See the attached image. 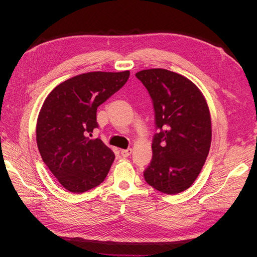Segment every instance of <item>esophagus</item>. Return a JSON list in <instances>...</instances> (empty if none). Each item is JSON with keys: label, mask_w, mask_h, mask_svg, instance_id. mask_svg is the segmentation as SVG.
<instances>
[{"label": "esophagus", "mask_w": 257, "mask_h": 257, "mask_svg": "<svg viewBox=\"0 0 257 257\" xmlns=\"http://www.w3.org/2000/svg\"><path fill=\"white\" fill-rule=\"evenodd\" d=\"M131 152H132V149H126V150H120V155L123 156V157H128L130 154H131Z\"/></svg>", "instance_id": "obj_1"}]
</instances>
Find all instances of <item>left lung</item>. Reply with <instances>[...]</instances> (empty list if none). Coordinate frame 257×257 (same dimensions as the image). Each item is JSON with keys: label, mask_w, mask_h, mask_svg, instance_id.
<instances>
[{"label": "left lung", "mask_w": 257, "mask_h": 257, "mask_svg": "<svg viewBox=\"0 0 257 257\" xmlns=\"http://www.w3.org/2000/svg\"><path fill=\"white\" fill-rule=\"evenodd\" d=\"M153 101V158L144 176L168 195L181 193L199 176L211 144V118L203 93L186 77L165 69L136 74Z\"/></svg>", "instance_id": "8db88e82"}]
</instances>
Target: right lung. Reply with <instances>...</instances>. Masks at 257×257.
Returning a JSON list of instances; mask_svg holds the SVG:
<instances>
[{
	"label": "right lung",
	"mask_w": 257,
	"mask_h": 257,
	"mask_svg": "<svg viewBox=\"0 0 257 257\" xmlns=\"http://www.w3.org/2000/svg\"><path fill=\"white\" fill-rule=\"evenodd\" d=\"M129 71L89 72L65 80L46 98L37 117L36 143L44 163L69 192L101 184L114 154L100 139L97 108L127 82Z\"/></svg>",
	"instance_id": "1"
}]
</instances>
